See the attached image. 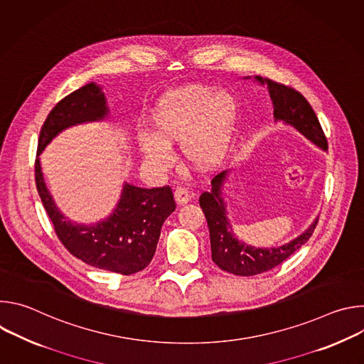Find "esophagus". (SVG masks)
<instances>
[{"label": "esophagus", "mask_w": 364, "mask_h": 364, "mask_svg": "<svg viewBox=\"0 0 364 364\" xmlns=\"http://www.w3.org/2000/svg\"><path fill=\"white\" fill-rule=\"evenodd\" d=\"M174 198H176L177 204H186V203L190 201L191 196H190V191H188L187 188H184V187H177V188L174 190Z\"/></svg>", "instance_id": "esophagus-1"}]
</instances>
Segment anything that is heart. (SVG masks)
<instances>
[{
	"instance_id": "1",
	"label": "heart",
	"mask_w": 364,
	"mask_h": 364,
	"mask_svg": "<svg viewBox=\"0 0 364 364\" xmlns=\"http://www.w3.org/2000/svg\"><path fill=\"white\" fill-rule=\"evenodd\" d=\"M237 121V102L225 89L186 85L166 92L148 115L151 134L138 135L148 164L168 168L170 146L178 145L187 163L200 170L218 167L230 149Z\"/></svg>"
}]
</instances>
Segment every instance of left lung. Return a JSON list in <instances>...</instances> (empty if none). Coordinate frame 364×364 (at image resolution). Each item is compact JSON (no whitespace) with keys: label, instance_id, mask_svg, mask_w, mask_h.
<instances>
[{"label":"left lung","instance_id":"obj_1","mask_svg":"<svg viewBox=\"0 0 364 364\" xmlns=\"http://www.w3.org/2000/svg\"><path fill=\"white\" fill-rule=\"evenodd\" d=\"M255 79L261 85L268 86L274 103L275 121H282L284 124L294 127L314 145L327 151V138L318 118L308 100L298 90L261 76H256ZM228 174L229 171L218 174L212 180V190L204 191L198 200L207 225H209L213 262L220 269L239 277H252L271 271L306 243L313 235L318 219H316L302 235L282 246L267 249L239 242L232 232V226L226 216V203L222 197V187Z\"/></svg>","mask_w":364,"mask_h":364}]
</instances>
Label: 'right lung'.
Listing matches in <instances>:
<instances>
[{
  "label": "right lung",
  "mask_w": 364,
  "mask_h": 364,
  "mask_svg": "<svg viewBox=\"0 0 364 364\" xmlns=\"http://www.w3.org/2000/svg\"><path fill=\"white\" fill-rule=\"evenodd\" d=\"M109 114L105 93L96 83H87L63 97L47 115L38 138L36 186L44 209L63 246L85 264L132 275L145 269L157 249L161 226L176 210L168 186L141 188L125 183L112 215L96 225H77L60 213L48 193L38 155L63 129L105 119Z\"/></svg>",
  "instance_id": "1"
}]
</instances>
